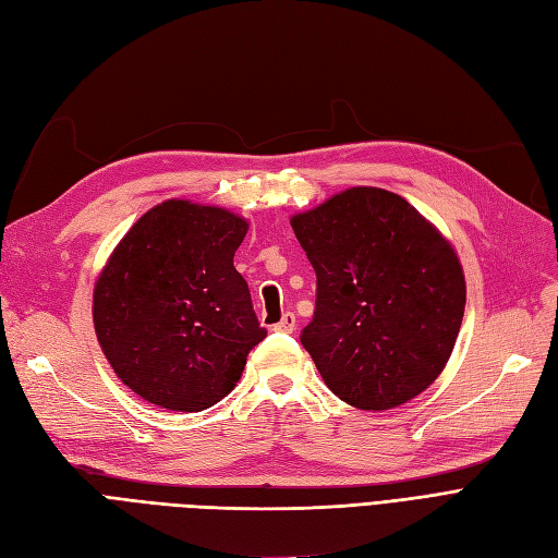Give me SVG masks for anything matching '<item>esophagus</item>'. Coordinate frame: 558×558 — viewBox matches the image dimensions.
<instances>
[{
	"instance_id": "obj_1",
	"label": "esophagus",
	"mask_w": 558,
	"mask_h": 558,
	"mask_svg": "<svg viewBox=\"0 0 558 558\" xmlns=\"http://www.w3.org/2000/svg\"><path fill=\"white\" fill-rule=\"evenodd\" d=\"M295 326H298L295 314H293V312H286V314L281 316L279 324H275V326H272V330H277V332H293V330H295Z\"/></svg>"
}]
</instances>
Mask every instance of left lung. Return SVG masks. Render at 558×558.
I'll list each match as a JSON object with an SVG mask.
<instances>
[{
	"instance_id": "1",
	"label": "left lung",
	"mask_w": 558,
	"mask_h": 558,
	"mask_svg": "<svg viewBox=\"0 0 558 558\" xmlns=\"http://www.w3.org/2000/svg\"><path fill=\"white\" fill-rule=\"evenodd\" d=\"M291 226L316 272V307L300 342L330 391L391 410L442 373L465 310L449 242L408 199L349 189Z\"/></svg>"
}]
</instances>
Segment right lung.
Masks as SVG:
<instances>
[{"mask_svg":"<svg viewBox=\"0 0 558 558\" xmlns=\"http://www.w3.org/2000/svg\"><path fill=\"white\" fill-rule=\"evenodd\" d=\"M246 228L226 209L167 199L116 246L95 286V332L113 373L144 400L207 410L265 340L232 265Z\"/></svg>","mask_w":558,"mask_h":558,"instance_id":"add662e5","label":"right lung"}]
</instances>
